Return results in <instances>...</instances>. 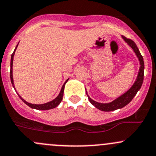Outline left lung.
Returning a JSON list of instances; mask_svg holds the SVG:
<instances>
[{
  "label": "left lung",
  "instance_id": "1",
  "mask_svg": "<svg viewBox=\"0 0 156 156\" xmlns=\"http://www.w3.org/2000/svg\"><path fill=\"white\" fill-rule=\"evenodd\" d=\"M124 40L129 44L131 46V48L134 50V53L136 54L137 57H138V60L140 61V69H139L138 75H137V78L136 79L135 82L133 84V86L130 88L126 93L122 94V96H119V98H117V99H115L114 101H111L110 103H99L97 101H93V99H90L89 96H88V99H89L90 102L93 105H94L95 107L98 109L101 110L102 111H112L114 110L119 109V108H122L125 107L126 105H127L132 99L135 96V95L137 94V91L140 89L142 86V83L144 81V58L142 57V55H140V51H139L138 48L136 45L135 42L134 41H132V39H127L125 37H122ZM87 93V92H86Z\"/></svg>",
  "mask_w": 156,
  "mask_h": 156
}]
</instances>
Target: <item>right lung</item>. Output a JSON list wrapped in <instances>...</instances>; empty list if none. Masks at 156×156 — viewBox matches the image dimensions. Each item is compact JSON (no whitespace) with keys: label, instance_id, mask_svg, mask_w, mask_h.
<instances>
[{"label":"right lung","instance_id":"1","mask_svg":"<svg viewBox=\"0 0 156 156\" xmlns=\"http://www.w3.org/2000/svg\"><path fill=\"white\" fill-rule=\"evenodd\" d=\"M18 45H19V43H18ZM18 45L16 47V48H15L14 51H13V53L12 54V55H11V61H10V79H11V83H12L13 87H14V83H13V78H12V62H13V57H14V55H15V51H16V48H17L18 47ZM69 79H67L66 81V82L64 83V84L63 85V87H62V89L61 90L60 92V94L57 96V98H55V99L52 100V101H49V102H47V103H45V104H42V105H34V104H31V103H28L27 101H26L25 100H24L22 99V97H21L20 96H19V97L21 98V99L23 101H24V103H25L27 105H28L29 107H30L31 108H34V109H37V110H49V109H52V108H56L57 105H58L59 104H60V102H61L62 99H63V91H64V87H65V84L68 81Z\"/></svg>","mask_w":156,"mask_h":156}]
</instances>
